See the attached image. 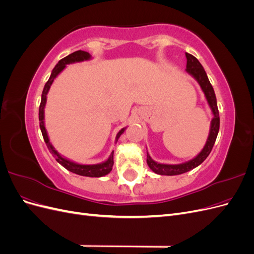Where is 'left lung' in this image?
Instances as JSON below:
<instances>
[{
    "mask_svg": "<svg viewBox=\"0 0 254 254\" xmlns=\"http://www.w3.org/2000/svg\"><path fill=\"white\" fill-rule=\"evenodd\" d=\"M187 57V73H189L191 77H194L196 81L199 83L202 92L204 93L205 99L209 107L211 108L213 119L211 121L210 126V132L209 136H207L206 142L202 150L198 153V155L191 160L184 162L181 164H163L156 162L155 160H152L147 152V164L150 170L158 175H165V176H176L180 175L183 173H187L193 170V168L200 165L203 161L210 155V152L213 148L214 143L216 141V137L219 131V112L217 108V101L216 96H215V92L212 87V84L207 78V75L204 71L203 66L199 63L198 59L190 55L189 53H186Z\"/></svg>",
    "mask_w": 254,
    "mask_h": 254,
    "instance_id": "1",
    "label": "left lung"
}]
</instances>
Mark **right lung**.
<instances>
[{
    "label": "right lung",
    "instance_id": "right-lung-1",
    "mask_svg": "<svg viewBox=\"0 0 254 254\" xmlns=\"http://www.w3.org/2000/svg\"><path fill=\"white\" fill-rule=\"evenodd\" d=\"M92 58V56L88 52H84V51H76L70 55H67L66 57L63 58L61 60L58 61V64L55 65V67L53 68V71L51 73V76L49 80L45 83V86L43 88L42 91V95H41V103H40V107H39V121H40V129H41V132L43 135V139L45 144H47L48 148L50 150V152L52 155L55 157L56 161L63 165L64 168H66L67 171H70L74 174H77L80 176H84V177H103L108 175L111 171H112V166H113V152L112 151L110 153L109 158L107 159L106 161L102 163H97V164H79V163H76L74 161H71L66 159L65 157L61 156L60 153L55 149V147L52 145L51 141H50V137L47 131V128H45V124H44V108H45V105H47V95L49 93V91L51 89V86L53 81L55 80V78L57 76L63 72L65 66L67 64H75V63H81V61L84 60H90ZM127 127L122 128L120 131L118 132L117 136H115V142H118L119 137L124 133V131L126 130Z\"/></svg>",
    "mask_w": 254,
    "mask_h": 254
}]
</instances>
